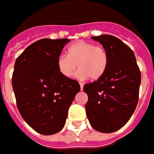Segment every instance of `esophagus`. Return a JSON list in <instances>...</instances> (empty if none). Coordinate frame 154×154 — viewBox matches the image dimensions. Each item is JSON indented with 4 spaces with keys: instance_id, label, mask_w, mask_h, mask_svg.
<instances>
[{
    "instance_id": "esophagus-1",
    "label": "esophagus",
    "mask_w": 154,
    "mask_h": 154,
    "mask_svg": "<svg viewBox=\"0 0 154 154\" xmlns=\"http://www.w3.org/2000/svg\"><path fill=\"white\" fill-rule=\"evenodd\" d=\"M80 88H81V90L83 89V83H82V82H80Z\"/></svg>"
}]
</instances>
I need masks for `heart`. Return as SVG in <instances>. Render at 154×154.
<instances>
[{
    "label": "heart",
    "instance_id": "obj_1",
    "mask_svg": "<svg viewBox=\"0 0 154 154\" xmlns=\"http://www.w3.org/2000/svg\"><path fill=\"white\" fill-rule=\"evenodd\" d=\"M108 61V53L103 46L81 41L68 48L67 55L62 54L58 58L57 67L63 77L70 78L77 66L79 70L76 78L82 80L89 77L94 81L105 74Z\"/></svg>",
    "mask_w": 154,
    "mask_h": 154
}]
</instances>
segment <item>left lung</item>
Here are the masks:
<instances>
[{
  "label": "left lung",
  "mask_w": 154,
  "mask_h": 154,
  "mask_svg": "<svg viewBox=\"0 0 154 154\" xmlns=\"http://www.w3.org/2000/svg\"><path fill=\"white\" fill-rule=\"evenodd\" d=\"M108 53L102 77L83 86L88 94L86 114L91 126L102 133L120 130L130 120L139 99L140 72L133 51L110 35L92 36Z\"/></svg>",
  "instance_id": "obj_1"
}]
</instances>
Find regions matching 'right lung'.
Segmentation results:
<instances>
[{
	"mask_svg": "<svg viewBox=\"0 0 154 154\" xmlns=\"http://www.w3.org/2000/svg\"><path fill=\"white\" fill-rule=\"evenodd\" d=\"M69 41L41 39L15 61L12 83L19 113L42 135H54L64 128L69 107L80 91L78 82L63 77L57 67Z\"/></svg>",
	"mask_w": 154,
	"mask_h": 154,
	"instance_id": "add662e5",
	"label": "right lung"
}]
</instances>
